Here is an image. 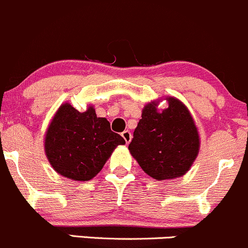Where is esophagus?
Masks as SVG:
<instances>
[{"label": "esophagus", "instance_id": "1", "mask_svg": "<svg viewBox=\"0 0 248 248\" xmlns=\"http://www.w3.org/2000/svg\"><path fill=\"white\" fill-rule=\"evenodd\" d=\"M122 137L124 138L125 143H126V144H129L130 141H131V138H132V136H131V132H130V131H127V130H125V131L122 132Z\"/></svg>", "mask_w": 248, "mask_h": 248}]
</instances>
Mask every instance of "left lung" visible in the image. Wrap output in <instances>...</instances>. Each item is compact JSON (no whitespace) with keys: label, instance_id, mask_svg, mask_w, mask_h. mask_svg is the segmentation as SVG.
I'll return each mask as SVG.
<instances>
[{"label":"left lung","instance_id":"1","mask_svg":"<svg viewBox=\"0 0 248 248\" xmlns=\"http://www.w3.org/2000/svg\"><path fill=\"white\" fill-rule=\"evenodd\" d=\"M169 107L158 102L144 107L129 150L145 173L155 180L184 176L199 152V135L190 111L179 99L168 97Z\"/></svg>","mask_w":248,"mask_h":248}]
</instances>
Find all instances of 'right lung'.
<instances>
[{
    "instance_id": "1",
    "label": "right lung",
    "mask_w": 248,
    "mask_h": 248,
    "mask_svg": "<svg viewBox=\"0 0 248 248\" xmlns=\"http://www.w3.org/2000/svg\"><path fill=\"white\" fill-rule=\"evenodd\" d=\"M123 144V137L111 131L109 122L97 117L93 107L79 112L64 103L46 130L44 149L57 173L84 182L93 179Z\"/></svg>"
}]
</instances>
